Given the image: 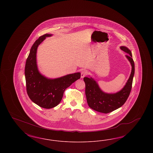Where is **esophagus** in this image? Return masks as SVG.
<instances>
[{
	"label": "esophagus",
	"instance_id": "obj_1",
	"mask_svg": "<svg viewBox=\"0 0 153 153\" xmlns=\"http://www.w3.org/2000/svg\"><path fill=\"white\" fill-rule=\"evenodd\" d=\"M87 74V72L86 71H82L81 72V78H84L85 76H86V75Z\"/></svg>",
	"mask_w": 153,
	"mask_h": 153
}]
</instances>
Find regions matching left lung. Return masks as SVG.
Returning a JSON list of instances; mask_svg holds the SVG:
<instances>
[{
    "mask_svg": "<svg viewBox=\"0 0 153 153\" xmlns=\"http://www.w3.org/2000/svg\"><path fill=\"white\" fill-rule=\"evenodd\" d=\"M120 49L128 54L126 56L132 66L130 77L122 89L115 94H107L102 91L92 77L84 78L88 104L91 108L97 112L108 114L120 108L126 102L130 94L135 73L134 62L130 50L126 46H120Z\"/></svg>",
    "mask_w": 153,
    "mask_h": 153,
    "instance_id": "obj_1",
    "label": "left lung"
}]
</instances>
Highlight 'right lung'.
<instances>
[{"instance_id": "1", "label": "right lung", "mask_w": 153, "mask_h": 153, "mask_svg": "<svg viewBox=\"0 0 153 153\" xmlns=\"http://www.w3.org/2000/svg\"><path fill=\"white\" fill-rule=\"evenodd\" d=\"M51 36L46 34L36 39L30 49L25 69L26 91L30 99L46 109L57 106L61 101L66 89L81 77V73L78 72L51 79L39 73L36 64L37 48L46 37Z\"/></svg>"}]
</instances>
